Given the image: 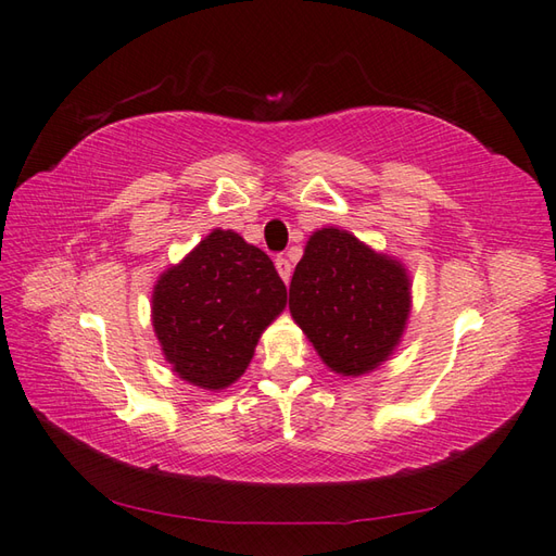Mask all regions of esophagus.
Listing matches in <instances>:
<instances>
[{
    "mask_svg": "<svg viewBox=\"0 0 556 556\" xmlns=\"http://www.w3.org/2000/svg\"><path fill=\"white\" fill-rule=\"evenodd\" d=\"M275 265H277V273H279V277L289 283V279H291V263H289L287 257H283V255H279L277 261H275Z\"/></svg>",
    "mask_w": 556,
    "mask_h": 556,
    "instance_id": "1",
    "label": "esophagus"
}]
</instances>
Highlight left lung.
Segmentation results:
<instances>
[{
  "instance_id": "8db88e82",
  "label": "left lung",
  "mask_w": 556,
  "mask_h": 556,
  "mask_svg": "<svg viewBox=\"0 0 556 556\" xmlns=\"http://www.w3.org/2000/svg\"><path fill=\"white\" fill-rule=\"evenodd\" d=\"M412 295L407 269L351 231L309 237L289 287V309L321 363L359 377L389 359L403 339Z\"/></svg>"
}]
</instances>
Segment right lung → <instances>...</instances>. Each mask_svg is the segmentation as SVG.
<instances>
[{
	"label": "right lung",
	"instance_id": "right-lung-1",
	"mask_svg": "<svg viewBox=\"0 0 556 556\" xmlns=\"http://www.w3.org/2000/svg\"><path fill=\"white\" fill-rule=\"evenodd\" d=\"M287 307L267 253L231 229H213L153 287L151 319L179 379L223 391L247 371L261 333Z\"/></svg>",
	"mask_w": 556,
	"mask_h": 556
}]
</instances>
